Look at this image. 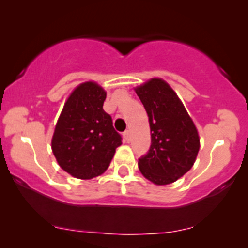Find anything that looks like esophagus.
<instances>
[{"label": "esophagus", "mask_w": 248, "mask_h": 248, "mask_svg": "<svg viewBox=\"0 0 248 248\" xmlns=\"http://www.w3.org/2000/svg\"><path fill=\"white\" fill-rule=\"evenodd\" d=\"M124 140H126V141H129V140H131V132H129V131L124 132Z\"/></svg>", "instance_id": "esophagus-1"}]
</instances>
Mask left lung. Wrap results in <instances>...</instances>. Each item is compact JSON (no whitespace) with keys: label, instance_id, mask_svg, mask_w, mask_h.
<instances>
[{"label":"left lung","instance_id":"1","mask_svg":"<svg viewBox=\"0 0 248 248\" xmlns=\"http://www.w3.org/2000/svg\"><path fill=\"white\" fill-rule=\"evenodd\" d=\"M149 116L151 146L138 161L141 174L155 185H168L193 167L198 131L174 90L164 80H149L136 89Z\"/></svg>","mask_w":248,"mask_h":248}]
</instances>
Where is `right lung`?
Returning <instances> with one entry per match:
<instances>
[{
  "label": "right lung",
  "instance_id": "obj_1",
  "mask_svg": "<svg viewBox=\"0 0 248 248\" xmlns=\"http://www.w3.org/2000/svg\"><path fill=\"white\" fill-rule=\"evenodd\" d=\"M107 92L93 81L80 84L68 97L59 117L51 149L57 163L77 179L103 174L122 138L103 109Z\"/></svg>",
  "mask_w": 248,
  "mask_h": 248
}]
</instances>
